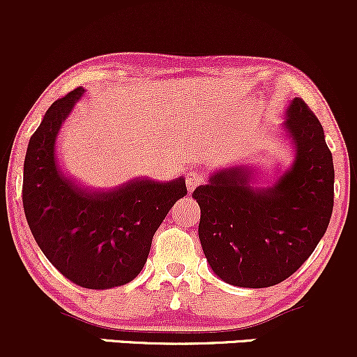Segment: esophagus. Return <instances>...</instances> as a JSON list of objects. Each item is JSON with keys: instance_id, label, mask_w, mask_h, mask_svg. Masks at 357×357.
<instances>
[{"instance_id": "34e87169", "label": "esophagus", "mask_w": 357, "mask_h": 357, "mask_svg": "<svg viewBox=\"0 0 357 357\" xmlns=\"http://www.w3.org/2000/svg\"><path fill=\"white\" fill-rule=\"evenodd\" d=\"M204 183V176L202 173H198V171L191 169L186 173V186H188V191H195L196 188L202 186Z\"/></svg>"}]
</instances>
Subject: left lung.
<instances>
[{
	"label": "left lung",
	"instance_id": "8db88e82",
	"mask_svg": "<svg viewBox=\"0 0 357 357\" xmlns=\"http://www.w3.org/2000/svg\"><path fill=\"white\" fill-rule=\"evenodd\" d=\"M294 162L272 186H253V171H216L192 198L198 235L213 272L227 284L264 289L284 282L312 255L334 206V162L319 119L302 99L285 110Z\"/></svg>",
	"mask_w": 357,
	"mask_h": 357
}]
</instances>
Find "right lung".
Instances as JSON below:
<instances>
[{"instance_id": "add662e5", "label": "right lung", "mask_w": 357, "mask_h": 357, "mask_svg": "<svg viewBox=\"0 0 357 357\" xmlns=\"http://www.w3.org/2000/svg\"><path fill=\"white\" fill-rule=\"evenodd\" d=\"M84 89L55 100L28 142L23 208L31 235L63 277L84 289L129 284L149 255L153 236L179 198L184 178L132 179L109 191L82 188L60 171L56 136Z\"/></svg>"}]
</instances>
